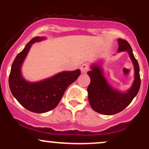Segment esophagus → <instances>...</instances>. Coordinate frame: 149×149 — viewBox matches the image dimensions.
Here are the masks:
<instances>
[{
  "instance_id": "1",
  "label": "esophagus",
  "mask_w": 149,
  "mask_h": 149,
  "mask_svg": "<svg viewBox=\"0 0 149 149\" xmlns=\"http://www.w3.org/2000/svg\"><path fill=\"white\" fill-rule=\"evenodd\" d=\"M80 71H81L82 73H85L87 72V71H88L89 66L87 64H83V65H81V66H80Z\"/></svg>"
}]
</instances>
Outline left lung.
I'll return each mask as SVG.
<instances>
[{
    "label": "left lung",
    "mask_w": 149,
    "mask_h": 149,
    "mask_svg": "<svg viewBox=\"0 0 149 149\" xmlns=\"http://www.w3.org/2000/svg\"><path fill=\"white\" fill-rule=\"evenodd\" d=\"M118 52H126L134 66V80L126 91H120L112 86L104 75V59H99L90 65L88 74L90 83L88 88V100L94 111L104 115H113L122 111L131 103L139 92L141 84L139 66L127 41L118 39Z\"/></svg>",
    "instance_id": "1"
}]
</instances>
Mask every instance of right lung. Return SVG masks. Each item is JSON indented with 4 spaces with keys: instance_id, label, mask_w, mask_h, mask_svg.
<instances>
[{
    "instance_id": "right-lung-1",
    "label": "right lung",
    "mask_w": 149,
    "mask_h": 149,
    "mask_svg": "<svg viewBox=\"0 0 149 149\" xmlns=\"http://www.w3.org/2000/svg\"><path fill=\"white\" fill-rule=\"evenodd\" d=\"M45 39V36L35 37L26 45L13 61L9 77L10 91L15 98L27 110L38 113L49 111L57 107L66 88L80 74V69H76L61 71L39 81L31 82L24 78L22 65L32 45Z\"/></svg>"
}]
</instances>
